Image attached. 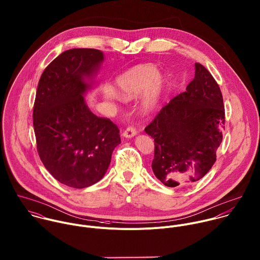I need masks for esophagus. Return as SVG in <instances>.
I'll return each instance as SVG.
<instances>
[{
	"label": "esophagus",
	"instance_id": "1",
	"mask_svg": "<svg viewBox=\"0 0 260 260\" xmlns=\"http://www.w3.org/2000/svg\"><path fill=\"white\" fill-rule=\"evenodd\" d=\"M137 129H136V127L135 126H133V125H131V126H127L126 128H125V131L123 132V134H122V136L124 137V138H133V137H135L136 135H137Z\"/></svg>",
	"mask_w": 260,
	"mask_h": 260
}]
</instances>
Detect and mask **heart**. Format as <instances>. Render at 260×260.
Returning <instances> with one entry per match:
<instances>
[{
  "mask_svg": "<svg viewBox=\"0 0 260 260\" xmlns=\"http://www.w3.org/2000/svg\"><path fill=\"white\" fill-rule=\"evenodd\" d=\"M144 89L142 106L144 110L152 111L157 107L164 90V78L155 66L148 63L136 66L122 73L115 80V90L121 98H133ZM105 94L111 97L112 91L107 89Z\"/></svg>",
  "mask_w": 260,
  "mask_h": 260,
  "instance_id": "1",
  "label": "heart"
}]
</instances>
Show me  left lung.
<instances>
[{
	"label": "left lung",
	"instance_id": "obj_1",
	"mask_svg": "<svg viewBox=\"0 0 260 260\" xmlns=\"http://www.w3.org/2000/svg\"><path fill=\"white\" fill-rule=\"evenodd\" d=\"M222 129L221 89L211 73L197 62L186 91L170 100L145 128L155 142V176L168 187L188 186L202 179L216 162Z\"/></svg>",
	"mask_w": 260,
	"mask_h": 260
}]
</instances>
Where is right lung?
Masks as SVG:
<instances>
[{
	"instance_id": "1",
	"label": "right lung",
	"mask_w": 260,
	"mask_h": 260,
	"mask_svg": "<svg viewBox=\"0 0 260 260\" xmlns=\"http://www.w3.org/2000/svg\"><path fill=\"white\" fill-rule=\"evenodd\" d=\"M103 59L94 48L66 50L45 68L37 86L33 126L38 155L57 181L74 188L102 179L120 144L117 125L96 116L84 98Z\"/></svg>"
}]
</instances>
